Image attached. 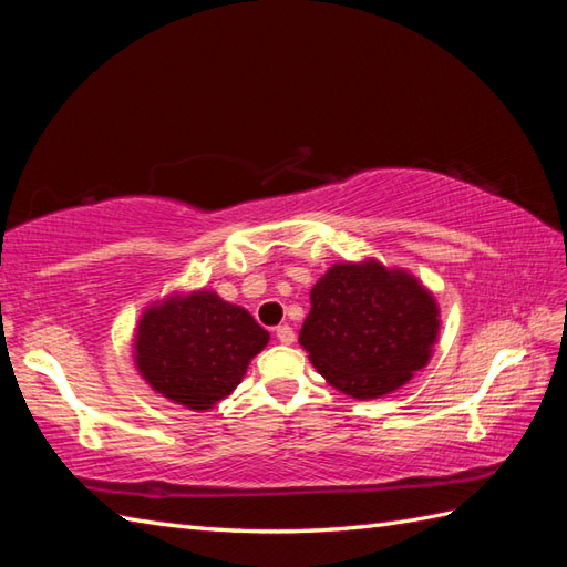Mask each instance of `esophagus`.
Listing matches in <instances>:
<instances>
[{
  "mask_svg": "<svg viewBox=\"0 0 567 567\" xmlns=\"http://www.w3.org/2000/svg\"><path fill=\"white\" fill-rule=\"evenodd\" d=\"M275 336H277V341H280V343H285V346H290V343H295V331H292V327H290V323H282V327H277Z\"/></svg>",
  "mask_w": 567,
  "mask_h": 567,
  "instance_id": "obj_1",
  "label": "esophagus"
}]
</instances>
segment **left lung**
Returning <instances> with one entry per match:
<instances>
[{
	"mask_svg": "<svg viewBox=\"0 0 567 567\" xmlns=\"http://www.w3.org/2000/svg\"><path fill=\"white\" fill-rule=\"evenodd\" d=\"M309 302L299 343L319 375L355 400L400 390L439 339L436 297L409 270L375 258L331 265Z\"/></svg>",
	"mask_w": 567,
	"mask_h": 567,
	"instance_id": "1",
	"label": "left lung"
}]
</instances>
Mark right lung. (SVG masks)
I'll list each match as a JSON object with an SVG mask.
<instances>
[{
    "label": "right lung",
    "instance_id": "1",
    "mask_svg": "<svg viewBox=\"0 0 567 567\" xmlns=\"http://www.w3.org/2000/svg\"><path fill=\"white\" fill-rule=\"evenodd\" d=\"M270 333L244 307L212 292H173L143 309L134 363L165 400L209 412L244 380Z\"/></svg>",
    "mask_w": 567,
    "mask_h": 567
}]
</instances>
